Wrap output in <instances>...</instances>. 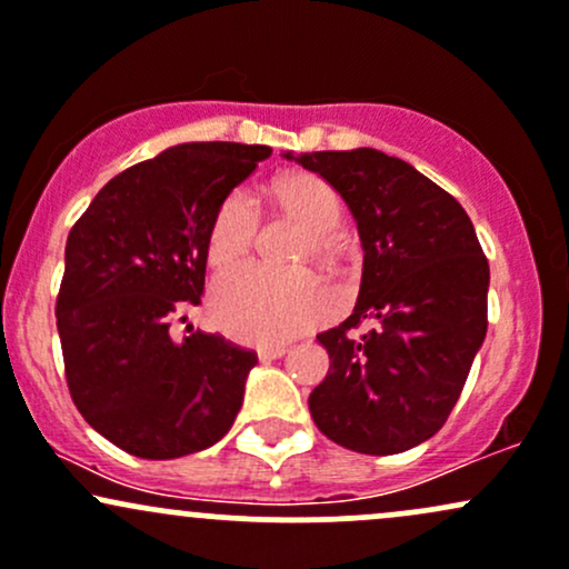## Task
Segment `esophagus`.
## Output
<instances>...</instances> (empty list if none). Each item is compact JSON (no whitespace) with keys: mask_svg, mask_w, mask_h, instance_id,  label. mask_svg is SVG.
<instances>
[{"mask_svg":"<svg viewBox=\"0 0 569 569\" xmlns=\"http://www.w3.org/2000/svg\"><path fill=\"white\" fill-rule=\"evenodd\" d=\"M284 352H287V349L282 347V343H273V347H260L258 357H260V360H277V357H282Z\"/></svg>","mask_w":569,"mask_h":569,"instance_id":"34e87169","label":"esophagus"}]
</instances>
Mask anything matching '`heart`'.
Here are the masks:
<instances>
[{"label":"heart","mask_w":569,"mask_h":569,"mask_svg":"<svg viewBox=\"0 0 569 569\" xmlns=\"http://www.w3.org/2000/svg\"><path fill=\"white\" fill-rule=\"evenodd\" d=\"M271 199L284 214L296 217L309 231L303 254L333 260L336 228L343 203L330 182L317 174H287L271 184ZM260 214L247 190H233L214 209L207 231V260L228 268L250 252ZM212 317L228 336L247 343H277L325 322L336 309L330 287L311 271H277L247 263L222 273L212 287Z\"/></svg>","instance_id":"heart-1"}]
</instances>
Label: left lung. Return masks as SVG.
<instances>
[{"label": "left lung", "instance_id": "left-lung-1", "mask_svg": "<svg viewBox=\"0 0 569 569\" xmlns=\"http://www.w3.org/2000/svg\"><path fill=\"white\" fill-rule=\"evenodd\" d=\"M284 158L341 193L366 252L352 317L317 336L330 370L311 419L343 449L400 455L443 427L487 336L476 228L455 196L373 147Z\"/></svg>", "mask_w": 569, "mask_h": 569}]
</instances>
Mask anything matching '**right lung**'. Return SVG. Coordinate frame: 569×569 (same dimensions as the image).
<instances>
[{"label": "right lung", "mask_w": 569, "mask_h": 569, "mask_svg": "<svg viewBox=\"0 0 569 569\" xmlns=\"http://www.w3.org/2000/svg\"><path fill=\"white\" fill-rule=\"evenodd\" d=\"M268 156L266 144L169 147L112 177L69 231L56 301L69 395L133 457L209 449L239 413L258 355L169 328L201 303L214 209Z\"/></svg>", "instance_id": "right-lung-1"}]
</instances>
